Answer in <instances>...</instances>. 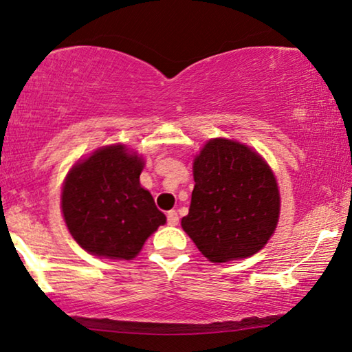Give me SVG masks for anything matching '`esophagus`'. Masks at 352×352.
I'll return each instance as SVG.
<instances>
[{"instance_id":"esophagus-1","label":"esophagus","mask_w":352,"mask_h":352,"mask_svg":"<svg viewBox=\"0 0 352 352\" xmlns=\"http://www.w3.org/2000/svg\"><path fill=\"white\" fill-rule=\"evenodd\" d=\"M167 223H169L170 226H177L178 224V214L175 210H169V212H167Z\"/></svg>"}]
</instances>
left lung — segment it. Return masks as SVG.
<instances>
[{
  "label": "left lung",
  "instance_id": "left-lung-1",
  "mask_svg": "<svg viewBox=\"0 0 352 352\" xmlns=\"http://www.w3.org/2000/svg\"><path fill=\"white\" fill-rule=\"evenodd\" d=\"M194 190L182 228L212 262L250 258L280 218V191L259 153L237 140L212 139L192 162Z\"/></svg>",
  "mask_w": 352,
  "mask_h": 352
}]
</instances>
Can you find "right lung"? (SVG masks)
Here are the masks:
<instances>
[{
	"mask_svg": "<svg viewBox=\"0 0 352 352\" xmlns=\"http://www.w3.org/2000/svg\"><path fill=\"white\" fill-rule=\"evenodd\" d=\"M144 158L124 145L102 146L72 166L61 210L72 239L99 258L129 261L166 223L151 194L140 186Z\"/></svg>",
	"mask_w": 352,
	"mask_h": 352,
	"instance_id": "add662e5",
	"label": "right lung"
}]
</instances>
